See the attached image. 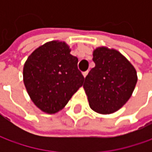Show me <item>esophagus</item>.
<instances>
[{
    "label": "esophagus",
    "mask_w": 152,
    "mask_h": 152,
    "mask_svg": "<svg viewBox=\"0 0 152 152\" xmlns=\"http://www.w3.org/2000/svg\"><path fill=\"white\" fill-rule=\"evenodd\" d=\"M87 74H88V71H85V72L83 73V75H84V77H85V78L87 76Z\"/></svg>",
    "instance_id": "34e87169"
}]
</instances>
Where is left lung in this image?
Wrapping results in <instances>:
<instances>
[{"label": "left lung", "instance_id": "obj_1", "mask_svg": "<svg viewBox=\"0 0 152 152\" xmlns=\"http://www.w3.org/2000/svg\"><path fill=\"white\" fill-rule=\"evenodd\" d=\"M96 66L85 77L90 107L98 113H113L130 98L137 83L131 63L118 50L99 47L93 52Z\"/></svg>", "mask_w": 152, "mask_h": 152}]
</instances>
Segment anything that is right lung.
<instances>
[{
    "label": "right lung",
    "instance_id": "right-lung-1",
    "mask_svg": "<svg viewBox=\"0 0 152 152\" xmlns=\"http://www.w3.org/2000/svg\"><path fill=\"white\" fill-rule=\"evenodd\" d=\"M85 78L78 68V58L61 41L39 46L27 59L23 83L34 105L46 113L64 107L83 85Z\"/></svg>",
    "mask_w": 152,
    "mask_h": 152
}]
</instances>
